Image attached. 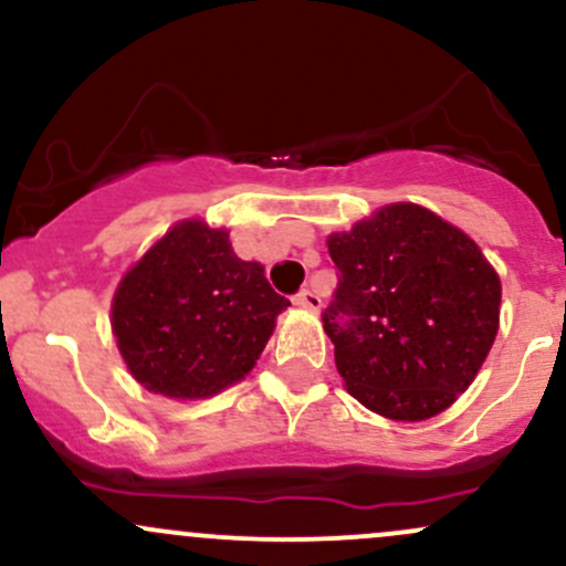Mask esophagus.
Masks as SVG:
<instances>
[{
  "instance_id": "1",
  "label": "esophagus",
  "mask_w": 566,
  "mask_h": 566,
  "mask_svg": "<svg viewBox=\"0 0 566 566\" xmlns=\"http://www.w3.org/2000/svg\"><path fill=\"white\" fill-rule=\"evenodd\" d=\"M294 305H300V307H305V310H313V313H318V310H321V296L315 294V291L302 289L300 294L294 296Z\"/></svg>"
}]
</instances>
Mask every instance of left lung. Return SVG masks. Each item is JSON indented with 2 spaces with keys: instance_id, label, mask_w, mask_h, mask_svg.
Masks as SVG:
<instances>
[{
  "instance_id": "left-lung-1",
  "label": "left lung",
  "mask_w": 566,
  "mask_h": 566,
  "mask_svg": "<svg viewBox=\"0 0 566 566\" xmlns=\"http://www.w3.org/2000/svg\"><path fill=\"white\" fill-rule=\"evenodd\" d=\"M337 289L321 313L345 386L394 421H423L467 391L500 329L502 285L464 232L388 205L329 237Z\"/></svg>"
}]
</instances>
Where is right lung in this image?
<instances>
[{
    "instance_id": "add662e5",
    "label": "right lung",
    "mask_w": 566,
    "mask_h": 566,
    "mask_svg": "<svg viewBox=\"0 0 566 566\" xmlns=\"http://www.w3.org/2000/svg\"><path fill=\"white\" fill-rule=\"evenodd\" d=\"M289 305L264 266L237 259L229 232L184 221L126 272L113 334L148 391L202 399L251 373Z\"/></svg>"
}]
</instances>
